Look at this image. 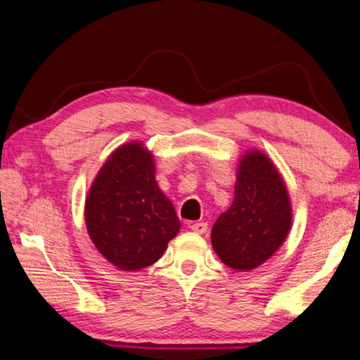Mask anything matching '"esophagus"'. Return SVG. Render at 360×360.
Returning <instances> with one entry per match:
<instances>
[{
  "instance_id": "obj_1",
  "label": "esophagus",
  "mask_w": 360,
  "mask_h": 360,
  "mask_svg": "<svg viewBox=\"0 0 360 360\" xmlns=\"http://www.w3.org/2000/svg\"><path fill=\"white\" fill-rule=\"evenodd\" d=\"M190 228L193 229L194 233L202 234V233L207 231V223H205V221H194V223H191Z\"/></svg>"
}]
</instances>
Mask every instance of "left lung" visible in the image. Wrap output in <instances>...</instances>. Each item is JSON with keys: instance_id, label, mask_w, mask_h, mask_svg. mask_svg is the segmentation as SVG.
I'll use <instances>...</instances> for the list:
<instances>
[{"instance_id": "8db88e82", "label": "left lung", "mask_w": 360, "mask_h": 360, "mask_svg": "<svg viewBox=\"0 0 360 360\" xmlns=\"http://www.w3.org/2000/svg\"><path fill=\"white\" fill-rule=\"evenodd\" d=\"M292 225L284 180L271 159L250 151L240 159L234 201L212 228V247L226 266L250 271L279 249Z\"/></svg>"}]
</instances>
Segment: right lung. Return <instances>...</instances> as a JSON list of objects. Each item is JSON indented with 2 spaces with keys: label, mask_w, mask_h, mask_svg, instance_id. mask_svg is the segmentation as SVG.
<instances>
[{
  "label": "right lung",
  "mask_w": 360,
  "mask_h": 360,
  "mask_svg": "<svg viewBox=\"0 0 360 360\" xmlns=\"http://www.w3.org/2000/svg\"><path fill=\"white\" fill-rule=\"evenodd\" d=\"M86 225L98 252L120 269H141L162 257L180 221L141 143L122 145L100 169L87 194Z\"/></svg>",
  "instance_id": "obj_1"
}]
</instances>
